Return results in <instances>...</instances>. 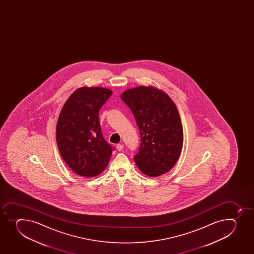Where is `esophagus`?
<instances>
[{
    "label": "esophagus",
    "instance_id": "1",
    "mask_svg": "<svg viewBox=\"0 0 254 254\" xmlns=\"http://www.w3.org/2000/svg\"><path fill=\"white\" fill-rule=\"evenodd\" d=\"M117 149H118V151H123V144H118V145H117Z\"/></svg>",
    "mask_w": 254,
    "mask_h": 254
}]
</instances>
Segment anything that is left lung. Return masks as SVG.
<instances>
[{
  "label": "left lung",
  "instance_id": "1",
  "mask_svg": "<svg viewBox=\"0 0 254 254\" xmlns=\"http://www.w3.org/2000/svg\"><path fill=\"white\" fill-rule=\"evenodd\" d=\"M121 98L133 113L141 145L134 161L150 177L168 172L183 147V127L178 109L167 93L153 86H138L123 92Z\"/></svg>",
  "mask_w": 254,
  "mask_h": 254
}]
</instances>
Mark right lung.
<instances>
[{"mask_svg":"<svg viewBox=\"0 0 254 254\" xmlns=\"http://www.w3.org/2000/svg\"><path fill=\"white\" fill-rule=\"evenodd\" d=\"M112 93L109 88L81 87L61 109L56 142L64 161L78 176H98L110 161L113 148L103 138L98 112Z\"/></svg>","mask_w":254,"mask_h":254,"instance_id":"obj_1","label":"right lung"}]
</instances>
